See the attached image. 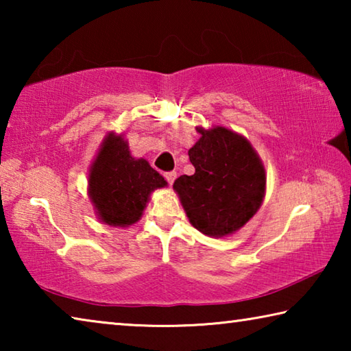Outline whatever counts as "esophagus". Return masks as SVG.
<instances>
[{
	"label": "esophagus",
	"instance_id": "34e87169",
	"mask_svg": "<svg viewBox=\"0 0 351 351\" xmlns=\"http://www.w3.org/2000/svg\"><path fill=\"white\" fill-rule=\"evenodd\" d=\"M164 176H165V180H167V182L171 186V184H173L175 180H176V171H167V173H165Z\"/></svg>",
	"mask_w": 351,
	"mask_h": 351
}]
</instances>
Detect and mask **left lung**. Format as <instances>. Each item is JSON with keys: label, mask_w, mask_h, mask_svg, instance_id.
<instances>
[{"label": "left lung", "mask_w": 351, "mask_h": 351, "mask_svg": "<svg viewBox=\"0 0 351 351\" xmlns=\"http://www.w3.org/2000/svg\"><path fill=\"white\" fill-rule=\"evenodd\" d=\"M189 150L192 176L182 175L173 189L190 224L209 237L240 230L263 203L266 170L245 136L226 127L203 128Z\"/></svg>", "instance_id": "left-lung-1"}]
</instances>
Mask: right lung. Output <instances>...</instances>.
<instances>
[{"label":"right lung","mask_w":351,"mask_h":351,"mask_svg":"<svg viewBox=\"0 0 351 351\" xmlns=\"http://www.w3.org/2000/svg\"><path fill=\"white\" fill-rule=\"evenodd\" d=\"M167 181L144 158H133L123 134L110 132L88 173V195L100 223L128 228L144 215L150 195Z\"/></svg>","instance_id":"right-lung-1"}]
</instances>
